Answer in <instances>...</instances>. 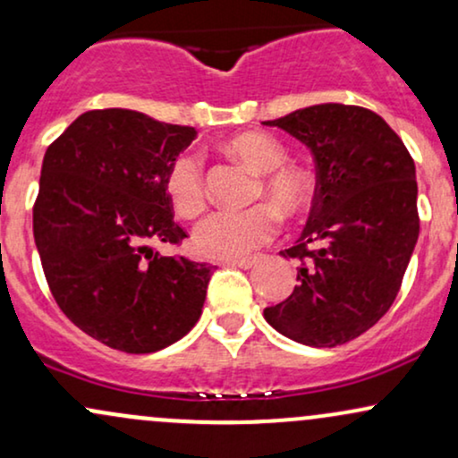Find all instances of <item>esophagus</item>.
<instances>
[{
	"label": "esophagus",
	"instance_id": "esophagus-1",
	"mask_svg": "<svg viewBox=\"0 0 458 458\" xmlns=\"http://www.w3.org/2000/svg\"><path fill=\"white\" fill-rule=\"evenodd\" d=\"M258 258L256 256H250V258H234V260H225V264H230V267H239V268H251L253 264H256Z\"/></svg>",
	"mask_w": 458,
	"mask_h": 458
}]
</instances>
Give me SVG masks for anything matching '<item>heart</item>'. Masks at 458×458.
<instances>
[{
    "mask_svg": "<svg viewBox=\"0 0 458 458\" xmlns=\"http://www.w3.org/2000/svg\"><path fill=\"white\" fill-rule=\"evenodd\" d=\"M224 151L243 162L258 176L256 196H264L285 217H296L310 207L311 181L302 170L285 166L282 142L262 131L236 134ZM164 190L170 205L183 217H196L207 207V185L202 162L194 153H183L168 168ZM277 230V215L268 205L245 211H215L198 224L194 247L207 258H241L258 245L267 243Z\"/></svg>",
    "mask_w": 458,
    "mask_h": 458,
    "instance_id": "1",
    "label": "heart"
}]
</instances>
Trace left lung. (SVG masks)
I'll return each mask as SVG.
<instances>
[{"label":"left lung","mask_w":458,"mask_h":458,"mask_svg":"<svg viewBox=\"0 0 458 458\" xmlns=\"http://www.w3.org/2000/svg\"><path fill=\"white\" fill-rule=\"evenodd\" d=\"M311 151L316 194L310 222L284 258L301 260L294 292L264 310L285 337L335 348L379 322L414 253L416 166L403 140L373 110L318 104L264 121Z\"/></svg>","instance_id":"8db88e82"}]
</instances>
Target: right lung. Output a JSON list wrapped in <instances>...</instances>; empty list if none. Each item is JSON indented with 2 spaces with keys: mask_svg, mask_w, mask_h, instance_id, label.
<instances>
[{
  "mask_svg": "<svg viewBox=\"0 0 458 458\" xmlns=\"http://www.w3.org/2000/svg\"><path fill=\"white\" fill-rule=\"evenodd\" d=\"M196 139L128 108L82 113L44 153L34 239L59 310L89 337L148 354L194 328L213 268L159 256L179 245L164 181Z\"/></svg>",
  "mask_w": 458,
  "mask_h": 458,
  "instance_id": "obj_1",
  "label": "right lung"
}]
</instances>
